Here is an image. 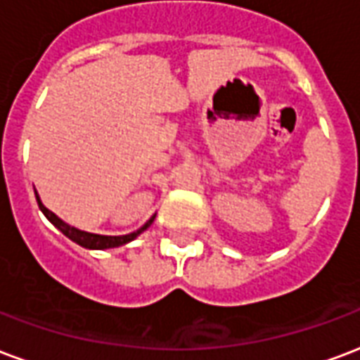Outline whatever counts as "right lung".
<instances>
[{
  "mask_svg": "<svg viewBox=\"0 0 360 360\" xmlns=\"http://www.w3.org/2000/svg\"><path fill=\"white\" fill-rule=\"evenodd\" d=\"M36 200H38L39 210L44 212L45 217L51 221L53 225H55V227H57L60 233L65 234V236H68V238L76 242V244H79V246L89 248V250H106V248L124 246V244H127V242H131L133 238H137V236H139L143 231H146V229L153 225V221H154V217H150V219L146 221L145 225H143L139 231H135V233H131V234H126V236H103V234L85 233V231H79V229H74V227H70V225H66L65 221L58 219L57 215L53 214V212H49V210H47V207L41 204L38 194H36Z\"/></svg>",
  "mask_w": 360,
  "mask_h": 360,
  "instance_id": "add662e5",
  "label": "right lung"
}]
</instances>
